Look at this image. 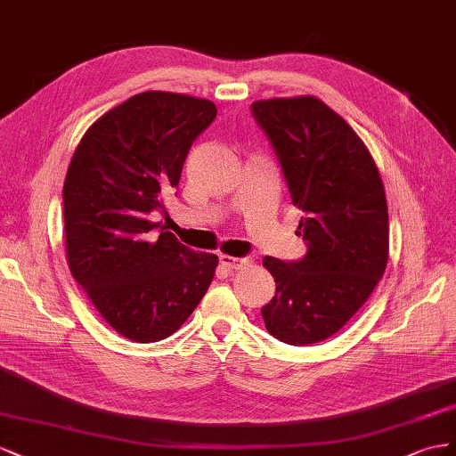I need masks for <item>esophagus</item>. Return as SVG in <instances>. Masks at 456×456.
<instances>
[{"label":"esophagus","instance_id":"esophagus-1","mask_svg":"<svg viewBox=\"0 0 456 456\" xmlns=\"http://www.w3.org/2000/svg\"><path fill=\"white\" fill-rule=\"evenodd\" d=\"M219 264L225 269H242L246 265H250L252 262L248 257H235V256H219Z\"/></svg>","mask_w":456,"mask_h":456}]
</instances>
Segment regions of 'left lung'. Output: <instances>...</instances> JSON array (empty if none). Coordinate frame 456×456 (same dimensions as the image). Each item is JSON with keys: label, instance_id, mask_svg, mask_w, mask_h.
<instances>
[{"label": "left lung", "instance_id": "obj_1", "mask_svg": "<svg viewBox=\"0 0 456 456\" xmlns=\"http://www.w3.org/2000/svg\"><path fill=\"white\" fill-rule=\"evenodd\" d=\"M275 147L294 204L304 212L300 262L265 256L277 284L262 309L271 336L290 346L327 340L365 305L389 254L386 191L362 139L314 95L252 102Z\"/></svg>", "mask_w": 456, "mask_h": 456}]
</instances>
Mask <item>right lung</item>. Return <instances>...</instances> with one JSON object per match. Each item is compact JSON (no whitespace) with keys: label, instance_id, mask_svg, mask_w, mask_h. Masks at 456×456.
<instances>
[{"label":"right lung","instance_id":"right-lung-1","mask_svg":"<svg viewBox=\"0 0 456 456\" xmlns=\"http://www.w3.org/2000/svg\"><path fill=\"white\" fill-rule=\"evenodd\" d=\"M212 101L142 91L77 142L62 187L74 281L110 327L151 344L172 336L210 286L217 256L194 252L151 219L179 185L187 152L216 118Z\"/></svg>","mask_w":456,"mask_h":456}]
</instances>
